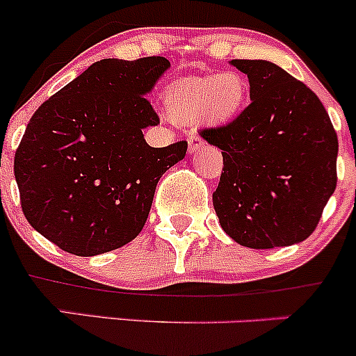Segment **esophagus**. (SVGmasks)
Wrapping results in <instances>:
<instances>
[{"label":"esophagus","instance_id":"esophagus-1","mask_svg":"<svg viewBox=\"0 0 356 356\" xmlns=\"http://www.w3.org/2000/svg\"><path fill=\"white\" fill-rule=\"evenodd\" d=\"M188 146H189V153H196L200 148L204 146V139L201 138L200 134H191L188 139Z\"/></svg>","mask_w":356,"mask_h":356}]
</instances>
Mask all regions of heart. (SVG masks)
Instances as JSON below:
<instances>
[{
  "label": "heart",
  "instance_id": "1",
  "mask_svg": "<svg viewBox=\"0 0 356 356\" xmlns=\"http://www.w3.org/2000/svg\"><path fill=\"white\" fill-rule=\"evenodd\" d=\"M248 82L239 72L200 75L175 82L167 91L168 113L182 124H195L201 117L227 122L243 110Z\"/></svg>",
  "mask_w": 356,
  "mask_h": 356
}]
</instances>
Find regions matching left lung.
I'll use <instances>...</instances> for the list:
<instances>
[{
    "instance_id": "8db88e82",
    "label": "left lung",
    "mask_w": 356,
    "mask_h": 356,
    "mask_svg": "<svg viewBox=\"0 0 356 356\" xmlns=\"http://www.w3.org/2000/svg\"><path fill=\"white\" fill-rule=\"evenodd\" d=\"M251 103L234 120L201 129L224 156L213 208L239 245L268 250L315 231L336 189L337 136L310 88L275 63L232 60Z\"/></svg>"
}]
</instances>
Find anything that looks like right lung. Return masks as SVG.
Returning a JSON list of instances; mask_svg holds the SVG:
<instances>
[{"mask_svg": "<svg viewBox=\"0 0 356 356\" xmlns=\"http://www.w3.org/2000/svg\"><path fill=\"white\" fill-rule=\"evenodd\" d=\"M170 62L163 56L92 63L46 99L15 153L29 224L63 251L95 257L143 231L161 175L188 143L152 148L143 129L160 122L146 95Z\"/></svg>", "mask_w": 356, "mask_h": 356, "instance_id": "right-lung-1", "label": "right lung"}]
</instances>
